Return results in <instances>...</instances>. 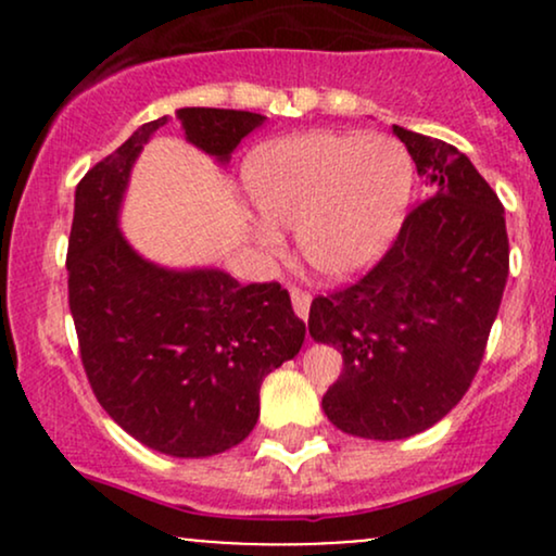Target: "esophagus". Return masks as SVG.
Segmentation results:
<instances>
[{"instance_id": "esophagus-1", "label": "esophagus", "mask_w": 556, "mask_h": 556, "mask_svg": "<svg viewBox=\"0 0 556 556\" xmlns=\"http://www.w3.org/2000/svg\"><path fill=\"white\" fill-rule=\"evenodd\" d=\"M290 295H292V308H295V314L305 321L311 311V295L305 290H298V287L290 292Z\"/></svg>"}]
</instances>
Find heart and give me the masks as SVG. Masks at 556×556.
Listing matches in <instances>:
<instances>
[{
    "mask_svg": "<svg viewBox=\"0 0 556 556\" xmlns=\"http://www.w3.org/2000/svg\"><path fill=\"white\" fill-rule=\"evenodd\" d=\"M245 188L264 216L253 238L279 253L277 227H298L300 256L344 282L387 253L413 193L410 154L366 132H303L261 146L245 162Z\"/></svg>",
    "mask_w": 556,
    "mask_h": 556,
    "instance_id": "heart-1",
    "label": "heart"
}]
</instances>
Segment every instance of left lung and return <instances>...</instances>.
Masks as SVG:
<instances>
[{
	"label": "left lung",
	"instance_id": "8db88e82",
	"mask_svg": "<svg viewBox=\"0 0 556 556\" xmlns=\"http://www.w3.org/2000/svg\"><path fill=\"white\" fill-rule=\"evenodd\" d=\"M429 198L358 282L311 303L308 331L342 353L321 407L337 429L394 442L439 424L481 366L509 274L504 208L470 159L394 125Z\"/></svg>",
	"mask_w": 556,
	"mask_h": 556
}]
</instances>
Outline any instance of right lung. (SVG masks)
I'll use <instances>...</instances> for the list:
<instances>
[{
    "label": "right lung",
    "instance_id": "right-lung-1",
    "mask_svg": "<svg viewBox=\"0 0 556 556\" xmlns=\"http://www.w3.org/2000/svg\"><path fill=\"white\" fill-rule=\"evenodd\" d=\"M177 119L188 143L227 164L266 117L185 106ZM167 123L140 125L75 188L70 314L88 384L114 424L162 455L212 457L253 431L261 381L300 353L305 324L282 285L164 269L119 232L132 164Z\"/></svg>",
    "mask_w": 556,
    "mask_h": 556
}]
</instances>
